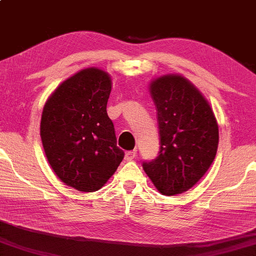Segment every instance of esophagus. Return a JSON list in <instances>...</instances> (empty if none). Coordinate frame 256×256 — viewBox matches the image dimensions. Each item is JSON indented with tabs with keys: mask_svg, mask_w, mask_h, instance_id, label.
Segmentation results:
<instances>
[{
	"mask_svg": "<svg viewBox=\"0 0 256 256\" xmlns=\"http://www.w3.org/2000/svg\"><path fill=\"white\" fill-rule=\"evenodd\" d=\"M136 150H134L126 152V154H125V160H126V161H132V160L136 158Z\"/></svg>",
	"mask_w": 256,
	"mask_h": 256,
	"instance_id": "obj_1",
	"label": "esophagus"
}]
</instances>
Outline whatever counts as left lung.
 <instances>
[{
    "instance_id": "8db88e82",
    "label": "left lung",
    "mask_w": 256,
    "mask_h": 256,
    "mask_svg": "<svg viewBox=\"0 0 256 256\" xmlns=\"http://www.w3.org/2000/svg\"><path fill=\"white\" fill-rule=\"evenodd\" d=\"M160 130L158 156L142 168L160 193L182 194L207 172L218 147V124L204 95L184 76L150 82Z\"/></svg>"
}]
</instances>
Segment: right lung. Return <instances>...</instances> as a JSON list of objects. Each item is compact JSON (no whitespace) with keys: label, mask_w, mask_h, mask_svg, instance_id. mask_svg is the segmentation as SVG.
I'll use <instances>...</instances> for the list:
<instances>
[{"label":"right lung","mask_w":256,"mask_h":256,"mask_svg":"<svg viewBox=\"0 0 256 256\" xmlns=\"http://www.w3.org/2000/svg\"><path fill=\"white\" fill-rule=\"evenodd\" d=\"M112 77L98 68L78 71L46 101L40 136L60 182L80 192L100 190L124 158L106 114Z\"/></svg>","instance_id":"add662e5"}]
</instances>
